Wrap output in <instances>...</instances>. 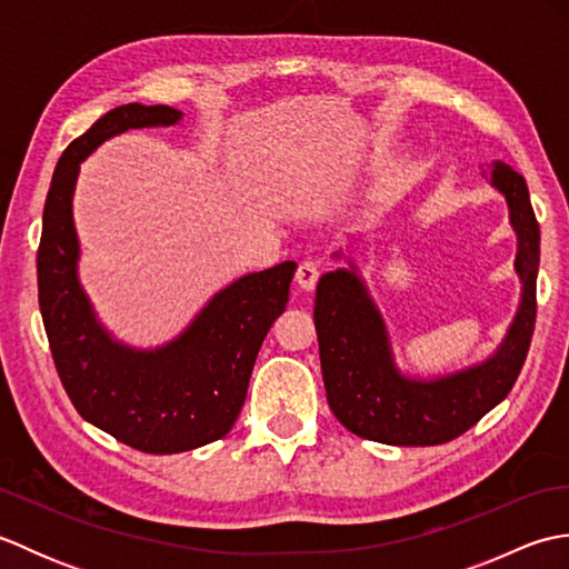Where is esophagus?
<instances>
[{
	"instance_id": "esophagus-1",
	"label": "esophagus",
	"mask_w": 569,
	"mask_h": 569,
	"mask_svg": "<svg viewBox=\"0 0 569 569\" xmlns=\"http://www.w3.org/2000/svg\"><path fill=\"white\" fill-rule=\"evenodd\" d=\"M318 278H320V263L318 261L308 259V261L298 263L296 281H298L300 288H303V291H312V288H316V283H318Z\"/></svg>"
}]
</instances>
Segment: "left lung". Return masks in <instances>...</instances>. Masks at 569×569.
Instances as JSON below:
<instances>
[{
	"mask_svg": "<svg viewBox=\"0 0 569 569\" xmlns=\"http://www.w3.org/2000/svg\"><path fill=\"white\" fill-rule=\"evenodd\" d=\"M485 176L509 202L523 283L506 340L487 361L432 381L408 379L393 365L389 332L355 263L320 278L316 330L325 391L335 418L359 438L398 447L450 442L499 406L523 369L538 310L540 227L521 173L497 161Z\"/></svg>",
	"mask_w": 569,
	"mask_h": 569,
	"instance_id": "1",
	"label": "left lung"
}]
</instances>
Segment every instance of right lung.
Listing matches in <instances>:
<instances>
[{"label": "right lung", "instance_id": "right-lung-1", "mask_svg": "<svg viewBox=\"0 0 569 569\" xmlns=\"http://www.w3.org/2000/svg\"><path fill=\"white\" fill-rule=\"evenodd\" d=\"M166 104H122L100 117L60 156L46 196L39 244V306L60 383L78 413L149 455L196 450L224 438L244 406L253 361L281 316L296 261L239 278L217 293L190 328L141 352L114 342L78 283L72 190L82 159L104 139L139 127H171Z\"/></svg>", "mask_w": 569, "mask_h": 569}]
</instances>
